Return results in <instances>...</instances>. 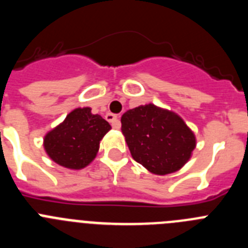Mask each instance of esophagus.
Listing matches in <instances>:
<instances>
[{
  "instance_id": "34e87169",
  "label": "esophagus",
  "mask_w": 248,
  "mask_h": 248,
  "mask_svg": "<svg viewBox=\"0 0 248 248\" xmlns=\"http://www.w3.org/2000/svg\"><path fill=\"white\" fill-rule=\"evenodd\" d=\"M105 119H107L109 123H110L111 125H113V128H115V129H119L120 128V123H119V120H118V117H117V115H115V114L108 113V114H107V115H105Z\"/></svg>"
}]
</instances>
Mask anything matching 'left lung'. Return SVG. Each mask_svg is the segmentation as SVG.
<instances>
[{
    "label": "left lung",
    "mask_w": 248,
    "mask_h": 248,
    "mask_svg": "<svg viewBox=\"0 0 248 248\" xmlns=\"http://www.w3.org/2000/svg\"><path fill=\"white\" fill-rule=\"evenodd\" d=\"M122 131L133 159L156 175L177 171L196 146L194 133L185 122L154 104L123 114Z\"/></svg>",
    "instance_id": "8db88e82"
}]
</instances>
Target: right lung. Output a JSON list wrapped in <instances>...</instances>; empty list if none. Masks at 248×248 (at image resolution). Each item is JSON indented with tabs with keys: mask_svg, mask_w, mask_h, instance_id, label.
Wrapping results in <instances>:
<instances>
[{
	"mask_svg": "<svg viewBox=\"0 0 248 248\" xmlns=\"http://www.w3.org/2000/svg\"><path fill=\"white\" fill-rule=\"evenodd\" d=\"M111 126L91 108H77L64 122L45 137L46 153L58 165L68 169L85 168L99 150V143Z\"/></svg>",
	"mask_w": 248,
	"mask_h": 248,
	"instance_id": "1",
	"label": "right lung"
}]
</instances>
